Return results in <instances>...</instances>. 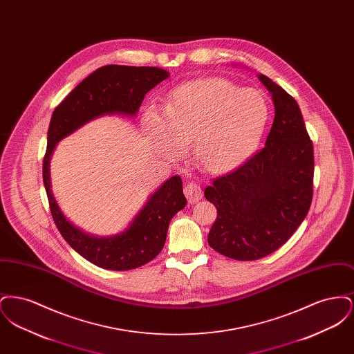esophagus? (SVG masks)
<instances>
[{"label":"esophagus","mask_w":354,"mask_h":354,"mask_svg":"<svg viewBox=\"0 0 354 354\" xmlns=\"http://www.w3.org/2000/svg\"><path fill=\"white\" fill-rule=\"evenodd\" d=\"M185 195L189 204H195V203H198L202 199V188H201V185L191 182V183L185 185Z\"/></svg>","instance_id":"obj_1"}]
</instances>
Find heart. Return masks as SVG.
<instances>
[{
	"instance_id": "obj_1",
	"label": "heart",
	"mask_w": 354,
	"mask_h": 354,
	"mask_svg": "<svg viewBox=\"0 0 354 354\" xmlns=\"http://www.w3.org/2000/svg\"><path fill=\"white\" fill-rule=\"evenodd\" d=\"M270 118L266 97L223 78L179 84L167 95L163 111L149 107L143 117L152 145L169 158L192 142L203 169L227 172L257 149Z\"/></svg>"
}]
</instances>
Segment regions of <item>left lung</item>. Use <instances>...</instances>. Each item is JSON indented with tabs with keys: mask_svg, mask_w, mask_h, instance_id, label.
<instances>
[{
	"mask_svg": "<svg viewBox=\"0 0 354 354\" xmlns=\"http://www.w3.org/2000/svg\"><path fill=\"white\" fill-rule=\"evenodd\" d=\"M259 80L274 104L266 147L204 191L218 209L208 244L241 261L266 257L286 244L305 219L313 196V145L301 110L267 75L259 74Z\"/></svg>",
	"mask_w": 354,
	"mask_h": 354,
	"instance_id": "left-lung-1",
	"label": "left lung"
}]
</instances>
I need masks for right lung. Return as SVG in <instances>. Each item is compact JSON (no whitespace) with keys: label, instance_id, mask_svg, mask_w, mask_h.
Segmentation results:
<instances>
[{"label":"right lung","instance_id":"obj_1","mask_svg":"<svg viewBox=\"0 0 354 354\" xmlns=\"http://www.w3.org/2000/svg\"><path fill=\"white\" fill-rule=\"evenodd\" d=\"M169 77V71L159 68L102 66L84 78L51 115L42 169L51 216L68 245L104 270H134L159 254L166 243L169 221L187 204L182 179L175 175L160 185L124 231L100 237L75 227L58 207L51 192V155L59 140L93 119L111 114L134 117L145 95Z\"/></svg>","mask_w":354,"mask_h":354}]
</instances>
